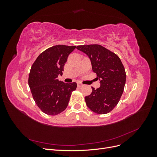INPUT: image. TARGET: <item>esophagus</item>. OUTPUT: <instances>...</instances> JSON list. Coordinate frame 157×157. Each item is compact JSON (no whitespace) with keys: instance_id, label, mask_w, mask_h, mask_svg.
Listing matches in <instances>:
<instances>
[{"instance_id":"1","label":"esophagus","mask_w":157,"mask_h":157,"mask_svg":"<svg viewBox=\"0 0 157 157\" xmlns=\"http://www.w3.org/2000/svg\"><path fill=\"white\" fill-rule=\"evenodd\" d=\"M82 86H83L82 84H81V83H80V82H78V83H77V86H78V88L82 87Z\"/></svg>"}]
</instances>
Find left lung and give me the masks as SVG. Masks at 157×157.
<instances>
[{
    "label": "left lung",
    "mask_w": 157,
    "mask_h": 157,
    "mask_svg": "<svg viewBox=\"0 0 157 157\" xmlns=\"http://www.w3.org/2000/svg\"><path fill=\"white\" fill-rule=\"evenodd\" d=\"M78 50L88 55L92 71L100 80V87L85 97L88 108L104 115L111 111L119 102L124 92L126 75L121 59L114 52L99 44L77 46Z\"/></svg>",
    "instance_id": "1"
}]
</instances>
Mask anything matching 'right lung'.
Listing matches in <instances>:
<instances>
[{
  "label": "right lung",
  "mask_w": 157,
  "mask_h": 157,
  "mask_svg": "<svg viewBox=\"0 0 157 157\" xmlns=\"http://www.w3.org/2000/svg\"><path fill=\"white\" fill-rule=\"evenodd\" d=\"M76 46L56 45L37 57L33 63L28 83L33 98L40 110L48 115H56L67 108L77 83H65L58 80L63 74L65 63Z\"/></svg>",
  "instance_id": "right-lung-1"
}]
</instances>
